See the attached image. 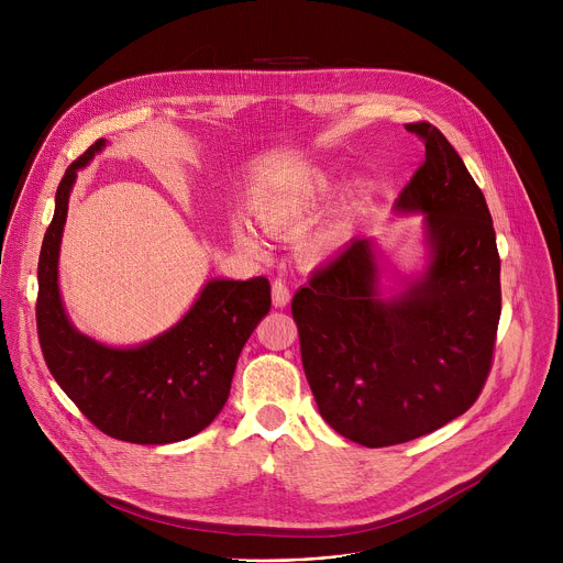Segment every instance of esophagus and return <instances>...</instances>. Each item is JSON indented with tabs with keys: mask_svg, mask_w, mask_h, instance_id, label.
Instances as JSON below:
<instances>
[{
	"mask_svg": "<svg viewBox=\"0 0 563 563\" xmlns=\"http://www.w3.org/2000/svg\"><path fill=\"white\" fill-rule=\"evenodd\" d=\"M289 298H291V294H289L287 283L285 280H274V285H272V300H274V305L276 307H287Z\"/></svg>",
	"mask_w": 563,
	"mask_h": 563,
	"instance_id": "1",
	"label": "esophagus"
}]
</instances>
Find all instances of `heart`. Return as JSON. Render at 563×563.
<instances>
[{"mask_svg": "<svg viewBox=\"0 0 563 563\" xmlns=\"http://www.w3.org/2000/svg\"><path fill=\"white\" fill-rule=\"evenodd\" d=\"M334 187V178L328 169L311 167L294 178L269 187L263 191L252 209L261 227L274 235H291L296 233L309 218L311 213L323 205V200L330 196ZM231 238L233 243L245 250L250 254H258L261 245L252 229L243 222H233L231 224ZM345 238V224L343 222H328L323 227L313 229L300 245V252L307 261L318 263L325 256H330Z\"/></svg>", "mask_w": 563, "mask_h": 563, "instance_id": "b5f03b06", "label": "heart"}]
</instances>
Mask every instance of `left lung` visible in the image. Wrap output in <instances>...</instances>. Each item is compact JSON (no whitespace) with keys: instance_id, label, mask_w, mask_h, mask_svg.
<instances>
[{"instance_id":"obj_1","label":"left lung","mask_w":563,"mask_h":563,"mask_svg":"<svg viewBox=\"0 0 563 563\" xmlns=\"http://www.w3.org/2000/svg\"><path fill=\"white\" fill-rule=\"evenodd\" d=\"M426 163L394 202L423 213L426 269L383 298L369 238H354L291 300L305 376L341 437L385 448L430 434L472 408L501 316V261L486 198L445 135L406 124Z\"/></svg>"}]
</instances>
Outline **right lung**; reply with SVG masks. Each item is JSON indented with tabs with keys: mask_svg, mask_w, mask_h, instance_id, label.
<instances>
[{
	"mask_svg": "<svg viewBox=\"0 0 563 563\" xmlns=\"http://www.w3.org/2000/svg\"><path fill=\"white\" fill-rule=\"evenodd\" d=\"M104 146L100 137L79 155L55 194L37 263L42 354L57 385L104 434L140 445L185 441L224 408L238 356L272 307L269 280L213 278L174 328L135 347L77 332L59 296V245L77 172Z\"/></svg>",
	"mask_w": 563,
	"mask_h": 563,
	"instance_id": "add662e5",
	"label": "right lung"
}]
</instances>
